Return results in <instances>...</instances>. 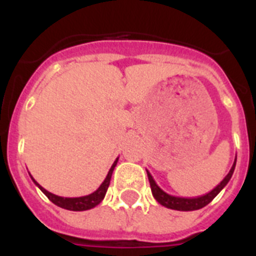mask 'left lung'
Returning <instances> with one entry per match:
<instances>
[{"label": "left lung", "instance_id": "8db88e82", "mask_svg": "<svg viewBox=\"0 0 256 256\" xmlns=\"http://www.w3.org/2000/svg\"><path fill=\"white\" fill-rule=\"evenodd\" d=\"M234 166H236V160H234V165H232V168H230V173L227 174L224 177V180H222L219 183L218 186L216 187L214 190L206 194V195H202V196H198V198H177V196H173V195H169L166 194L165 191H162L158 184H156L155 180L152 178V176L150 174V172H148V180H150V186H151V192H152V196L155 198V200L159 202L160 205L162 206L168 208V209H173V210H180V212H192V210H198L201 208L206 206L209 204L210 201L212 198H216L218 195L219 192L222 190L224 188L226 184L230 182V177H232V174L234 172Z\"/></svg>", "mask_w": 256, "mask_h": 256}]
</instances>
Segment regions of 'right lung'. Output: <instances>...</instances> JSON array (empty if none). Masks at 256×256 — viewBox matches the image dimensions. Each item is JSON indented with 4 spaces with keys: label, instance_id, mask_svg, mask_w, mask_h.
Wrapping results in <instances>:
<instances>
[{
    "label": "right lung",
    "instance_id": "right-lung-1",
    "mask_svg": "<svg viewBox=\"0 0 256 256\" xmlns=\"http://www.w3.org/2000/svg\"><path fill=\"white\" fill-rule=\"evenodd\" d=\"M118 160H119V158L115 159L114 164L112 165V168H110V170H108L105 180L101 183V186L98 187L94 192H92V194H90V195L87 196H82V198H61V196L54 195V194H51V192H48L47 190H44V187L40 186V183H38L34 178L32 177V176L30 177L32 180H33V182L36 183V186H38V188L44 192V195L48 198V200L52 201L55 205L62 208V209L72 210V212H83V210H90L92 209V208L97 206V205L100 204L101 201L104 200V198H105L106 195V191H108V184H110V180H112V172H114V168L118 164Z\"/></svg>",
    "mask_w": 256,
    "mask_h": 256
}]
</instances>
